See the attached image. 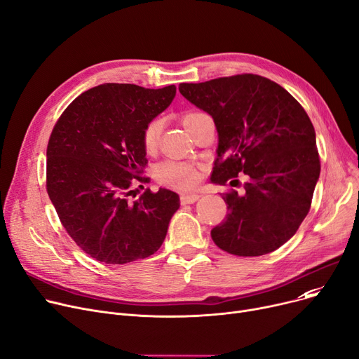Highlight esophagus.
I'll return each mask as SVG.
<instances>
[{"mask_svg": "<svg viewBox=\"0 0 359 359\" xmlns=\"http://www.w3.org/2000/svg\"><path fill=\"white\" fill-rule=\"evenodd\" d=\"M199 198H201L199 194H182V195H180L182 203H194V202H196Z\"/></svg>", "mask_w": 359, "mask_h": 359, "instance_id": "esophagus-1", "label": "esophagus"}]
</instances>
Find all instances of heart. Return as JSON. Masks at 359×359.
<instances>
[{
  "mask_svg": "<svg viewBox=\"0 0 359 359\" xmlns=\"http://www.w3.org/2000/svg\"><path fill=\"white\" fill-rule=\"evenodd\" d=\"M196 113L198 111L187 113V115L183 118V122L186 119L192 118L194 115H196ZM160 132H161V121L160 119H153L144 128L142 145H144L145 151H148V153H151V151H154L157 148L158 140H160ZM156 176H157L158 182H161L163 184L175 187V189H179V191H186V189H191V187L196 186L201 175H199L198 167L192 163L167 160L157 165Z\"/></svg>",
  "mask_w": 359,
  "mask_h": 359,
  "instance_id": "b5f03b06",
  "label": "heart"
}]
</instances>
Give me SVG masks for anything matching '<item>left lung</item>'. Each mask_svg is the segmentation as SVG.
<instances>
[{
    "label": "left lung",
    "mask_w": 359,
    "mask_h": 359,
    "mask_svg": "<svg viewBox=\"0 0 359 359\" xmlns=\"http://www.w3.org/2000/svg\"><path fill=\"white\" fill-rule=\"evenodd\" d=\"M179 91L210 113L218 130L211 180L238 183L243 194L222 195L229 214L211 230L214 243L236 256H262L279 249L307 217L320 158L314 126L291 94L256 74L205 83H182Z\"/></svg>",
    "instance_id": "1"
}]
</instances>
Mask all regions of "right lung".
Masks as SVG:
<instances>
[{"label":"right lung","mask_w":359,"mask_h":359,"mask_svg":"<svg viewBox=\"0 0 359 359\" xmlns=\"http://www.w3.org/2000/svg\"><path fill=\"white\" fill-rule=\"evenodd\" d=\"M175 96V86L106 83L81 93L55 123L46 191L64 229L90 257L123 265L163 244L179 195L145 189L130 196L135 184L148 182L142 130Z\"/></svg>","instance_id":"right-lung-1"}]
</instances>
